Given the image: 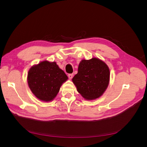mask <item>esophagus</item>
<instances>
[{"label": "esophagus", "instance_id": "obj_1", "mask_svg": "<svg viewBox=\"0 0 147 147\" xmlns=\"http://www.w3.org/2000/svg\"><path fill=\"white\" fill-rule=\"evenodd\" d=\"M68 77H69V79H71L73 78V74H69Z\"/></svg>", "mask_w": 147, "mask_h": 147}]
</instances>
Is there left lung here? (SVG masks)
Instances as JSON below:
<instances>
[{"mask_svg": "<svg viewBox=\"0 0 147 147\" xmlns=\"http://www.w3.org/2000/svg\"><path fill=\"white\" fill-rule=\"evenodd\" d=\"M109 77L108 66L99 59L92 58L81 60L72 80L77 91L85 99L91 100L103 94L108 86Z\"/></svg>", "mask_w": 147, "mask_h": 147, "instance_id": "left-lung-1", "label": "left lung"}]
</instances>
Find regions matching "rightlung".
<instances>
[{
    "label": "right lung",
    "mask_w": 147,
    "mask_h": 147,
    "mask_svg": "<svg viewBox=\"0 0 147 147\" xmlns=\"http://www.w3.org/2000/svg\"><path fill=\"white\" fill-rule=\"evenodd\" d=\"M27 79L29 87L36 98L50 101L55 98L68 77L56 62L44 61L30 69Z\"/></svg>",
    "instance_id": "1"
}]
</instances>
